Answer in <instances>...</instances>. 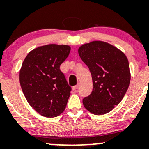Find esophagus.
<instances>
[{
    "label": "esophagus",
    "mask_w": 149,
    "mask_h": 149,
    "mask_svg": "<svg viewBox=\"0 0 149 149\" xmlns=\"http://www.w3.org/2000/svg\"><path fill=\"white\" fill-rule=\"evenodd\" d=\"M79 87H80V84H79V83H78L77 85H75L72 87V89H73V90H77V89Z\"/></svg>",
    "instance_id": "esophagus-1"
}]
</instances>
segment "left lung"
Instances as JSON below:
<instances>
[{
    "mask_svg": "<svg viewBox=\"0 0 149 149\" xmlns=\"http://www.w3.org/2000/svg\"><path fill=\"white\" fill-rule=\"evenodd\" d=\"M78 52L93 81L92 93L82 100L84 107L96 115L109 112L121 102L129 86L127 57L116 47L102 41L82 45Z\"/></svg>",
    "mask_w": 149,
    "mask_h": 149,
    "instance_id": "1",
    "label": "left lung"
}]
</instances>
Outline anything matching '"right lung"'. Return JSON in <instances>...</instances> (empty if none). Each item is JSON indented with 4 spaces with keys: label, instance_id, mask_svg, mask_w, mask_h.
Instances as JSON below:
<instances>
[{
    "label": "right lung",
    "instance_id": "add662e5",
    "mask_svg": "<svg viewBox=\"0 0 149 149\" xmlns=\"http://www.w3.org/2000/svg\"><path fill=\"white\" fill-rule=\"evenodd\" d=\"M70 47L49 44L30 51L22 64L20 83L29 104L48 118L59 116L65 109L71 87L60 70Z\"/></svg>",
    "mask_w": 149,
    "mask_h": 149
}]
</instances>
